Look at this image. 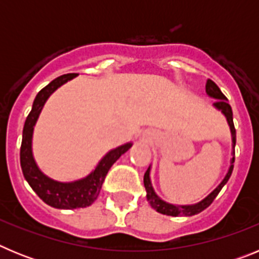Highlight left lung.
<instances>
[{
  "label": "left lung",
  "instance_id": "left-lung-1",
  "mask_svg": "<svg viewBox=\"0 0 259 259\" xmlns=\"http://www.w3.org/2000/svg\"><path fill=\"white\" fill-rule=\"evenodd\" d=\"M206 93L209 97L215 98L217 101L214 102V107L219 111H222L226 119H227L228 125L231 128V135H232V159H231V166L228 168V172L226 174L224 179L222 180L221 184L214 189L210 194H207L206 197L201 200L200 202L193 203V205H174V203H168L166 201L162 200L161 197H158L157 193L153 189L152 182H150V166L149 168L146 170L145 175H144V185H145L146 189V200L150 203V206L153 209L157 210L158 212H161L163 215H170V217H192V215H196L198 212L203 211V210L209 207L211 205L212 201L215 200V197L218 196V193L221 192V189L223 188L226 183L230 179L231 174L233 170V162H235V145H236V130H235V125H233V118H232V109H231L230 104L227 102V98L226 96L222 93V91L219 89V87L212 81V80L207 79L206 81Z\"/></svg>",
  "mask_w": 259,
  "mask_h": 259
}]
</instances>
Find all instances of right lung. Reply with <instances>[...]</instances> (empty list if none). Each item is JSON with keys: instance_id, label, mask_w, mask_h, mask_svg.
<instances>
[{"instance_id": "1", "label": "right lung", "mask_w": 259, "mask_h": 259, "mask_svg": "<svg viewBox=\"0 0 259 259\" xmlns=\"http://www.w3.org/2000/svg\"><path fill=\"white\" fill-rule=\"evenodd\" d=\"M75 76H77V74L62 75L50 81L45 88L41 89L36 96L31 113L27 116L24 128H23L22 146H20V166H22L23 175L38 197L49 206L56 207V209L71 210L91 206L97 200L102 183L109 172L110 167L113 166L116 159L132 146V143H127L110 150L101 161L98 162L92 172L83 179L75 180V182H57V180L48 178L38 168L35 158H33V153H32L33 128H35L38 115L50 95L57 91L59 87L67 83L68 80L74 79Z\"/></svg>"}]
</instances>
